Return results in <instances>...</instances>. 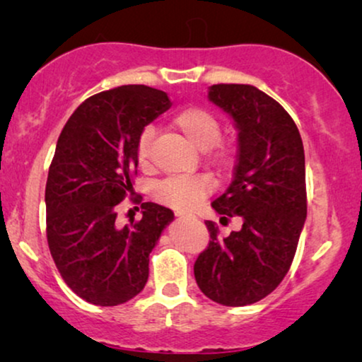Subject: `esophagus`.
<instances>
[{"label":"esophagus","instance_id":"1","mask_svg":"<svg viewBox=\"0 0 362 362\" xmlns=\"http://www.w3.org/2000/svg\"><path fill=\"white\" fill-rule=\"evenodd\" d=\"M177 217H180V219H185V217H191V216H185V214H181V212H180V214H176Z\"/></svg>","mask_w":362,"mask_h":362}]
</instances>
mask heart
Wrapping results in <instances>:
<instances>
[{"instance_id":"obj_1","label":"heart","mask_w":362,"mask_h":362,"mask_svg":"<svg viewBox=\"0 0 362 362\" xmlns=\"http://www.w3.org/2000/svg\"><path fill=\"white\" fill-rule=\"evenodd\" d=\"M176 128L187 141L207 153V160L219 168H229L234 163V150L221 143L222 127L214 113L202 107H186L173 117ZM151 127L140 133L136 141V160L141 168L151 166ZM214 189V181L209 175H176L170 176L155 187V197L163 204L177 211H192Z\"/></svg>"}]
</instances>
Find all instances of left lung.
I'll return each instance as SVG.
<instances>
[{
	"label": "left lung",
	"mask_w": 362,
	"mask_h": 362,
	"mask_svg": "<svg viewBox=\"0 0 362 362\" xmlns=\"http://www.w3.org/2000/svg\"><path fill=\"white\" fill-rule=\"evenodd\" d=\"M207 97L239 130L234 180L212 207L242 227L222 239L206 221L211 240L194 276L207 298L245 306L270 295L293 262L306 219L303 141L288 112L254 86L217 83Z\"/></svg>",
	"instance_id": "1"
}]
</instances>
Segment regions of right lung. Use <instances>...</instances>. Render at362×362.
<instances>
[{
	"mask_svg": "<svg viewBox=\"0 0 362 362\" xmlns=\"http://www.w3.org/2000/svg\"><path fill=\"white\" fill-rule=\"evenodd\" d=\"M171 102L148 86H122L88 97L61 135L46 182V234L59 274L92 305L117 306L145 288L150 254L175 219L143 202V217L117 224L115 207L133 191L136 141Z\"/></svg>",
	"mask_w": 362,
	"mask_h": 362,
	"instance_id": "obj_1",
	"label": "right lung"
}]
</instances>
